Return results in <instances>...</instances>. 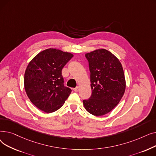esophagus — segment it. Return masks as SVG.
<instances>
[{
    "label": "esophagus",
    "instance_id": "esophagus-1",
    "mask_svg": "<svg viewBox=\"0 0 156 156\" xmlns=\"http://www.w3.org/2000/svg\"><path fill=\"white\" fill-rule=\"evenodd\" d=\"M73 90L75 91V92H78V90H79V87H76V88H73Z\"/></svg>",
    "mask_w": 156,
    "mask_h": 156
}]
</instances>
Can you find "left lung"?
<instances>
[{"label": "left lung", "instance_id": "1", "mask_svg": "<svg viewBox=\"0 0 156 156\" xmlns=\"http://www.w3.org/2000/svg\"><path fill=\"white\" fill-rule=\"evenodd\" d=\"M90 72L92 95L83 100L85 109L101 116L112 111L124 95L126 82L123 69L118 59L105 49L85 54Z\"/></svg>", "mask_w": 156, "mask_h": 156}]
</instances>
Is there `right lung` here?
I'll list each match as a JSON object with an SVG mask.
<instances>
[{"instance_id":"add662e5","label":"right lung","mask_w":156,"mask_h":156,"mask_svg":"<svg viewBox=\"0 0 156 156\" xmlns=\"http://www.w3.org/2000/svg\"><path fill=\"white\" fill-rule=\"evenodd\" d=\"M73 55L48 48L37 54L28 64L24 84L30 101L47 113L58 110L71 92L65 87L62 69Z\"/></svg>"}]
</instances>
